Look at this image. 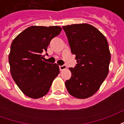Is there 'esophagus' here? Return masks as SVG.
<instances>
[{
	"label": "esophagus",
	"mask_w": 124,
	"mask_h": 124,
	"mask_svg": "<svg viewBox=\"0 0 124 124\" xmlns=\"http://www.w3.org/2000/svg\"><path fill=\"white\" fill-rule=\"evenodd\" d=\"M59 68L60 71H62V70H64L65 69H66V66L65 65H62V66H60Z\"/></svg>",
	"instance_id": "esophagus-1"
}]
</instances>
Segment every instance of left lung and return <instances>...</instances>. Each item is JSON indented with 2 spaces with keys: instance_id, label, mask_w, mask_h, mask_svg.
Segmentation results:
<instances>
[{
  "instance_id": "obj_1",
  "label": "left lung",
  "mask_w": 124,
  "mask_h": 124,
  "mask_svg": "<svg viewBox=\"0 0 124 124\" xmlns=\"http://www.w3.org/2000/svg\"><path fill=\"white\" fill-rule=\"evenodd\" d=\"M62 28L78 63L74 68H69L72 76L65 85L70 95L88 98L98 90L109 72L111 55L108 41L97 28L88 24Z\"/></svg>"
}]
</instances>
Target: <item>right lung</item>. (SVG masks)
<instances>
[{
  "label": "right lung",
  "mask_w": 124,
  "mask_h": 124,
  "mask_svg": "<svg viewBox=\"0 0 124 124\" xmlns=\"http://www.w3.org/2000/svg\"><path fill=\"white\" fill-rule=\"evenodd\" d=\"M61 31L58 26H32L12 41L8 56L10 73L15 83L28 97L37 99L45 96L60 73L58 65L45 62L41 54L47 51L52 39Z\"/></svg>",
  "instance_id": "right-lung-1"
}]
</instances>
